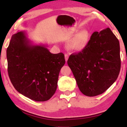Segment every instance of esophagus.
Segmentation results:
<instances>
[{"mask_svg": "<svg viewBox=\"0 0 127 127\" xmlns=\"http://www.w3.org/2000/svg\"><path fill=\"white\" fill-rule=\"evenodd\" d=\"M64 56H65V62H67V60H68V56H69V55H68L67 54H65L64 55Z\"/></svg>", "mask_w": 127, "mask_h": 127, "instance_id": "obj_1", "label": "esophagus"}]
</instances>
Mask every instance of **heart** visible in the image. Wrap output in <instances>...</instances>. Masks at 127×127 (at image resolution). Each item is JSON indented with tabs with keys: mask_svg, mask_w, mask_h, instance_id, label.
I'll return each instance as SVG.
<instances>
[{
	"mask_svg": "<svg viewBox=\"0 0 127 127\" xmlns=\"http://www.w3.org/2000/svg\"><path fill=\"white\" fill-rule=\"evenodd\" d=\"M90 37V33L88 30L85 29L80 30L77 32L68 42V48L72 51H81L88 45Z\"/></svg>",
	"mask_w": 127,
	"mask_h": 127,
	"instance_id": "obj_1",
	"label": "heart"
}]
</instances>
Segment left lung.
<instances>
[{
    "label": "left lung",
    "mask_w": 127,
    "mask_h": 127,
    "mask_svg": "<svg viewBox=\"0 0 127 127\" xmlns=\"http://www.w3.org/2000/svg\"><path fill=\"white\" fill-rule=\"evenodd\" d=\"M67 64L84 95L94 97L115 82L121 69L118 39L109 28L93 33L87 46L70 55Z\"/></svg>",
    "instance_id": "8db88e82"
}]
</instances>
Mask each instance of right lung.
<instances>
[{
    "instance_id": "add662e5",
    "label": "right lung",
    "mask_w": 127,
    "mask_h": 127,
    "mask_svg": "<svg viewBox=\"0 0 127 127\" xmlns=\"http://www.w3.org/2000/svg\"><path fill=\"white\" fill-rule=\"evenodd\" d=\"M25 32L12 36L6 50L9 77L18 93L36 101H47L57 87L64 55L52 54L44 45H33Z\"/></svg>"
}]
</instances>
